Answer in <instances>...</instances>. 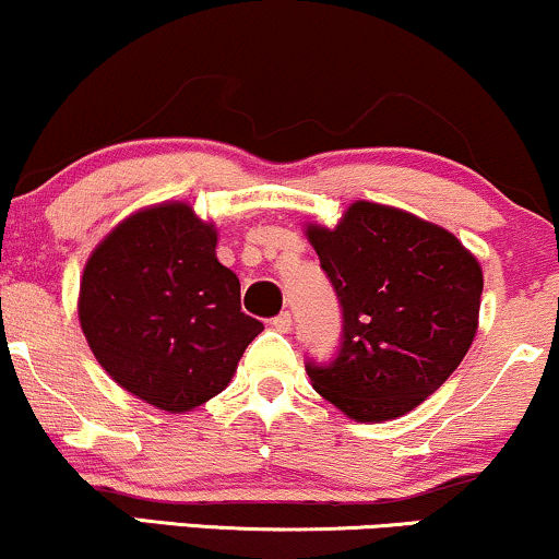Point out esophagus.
Instances as JSON below:
<instances>
[{"label":"esophagus","instance_id":"1","mask_svg":"<svg viewBox=\"0 0 559 559\" xmlns=\"http://www.w3.org/2000/svg\"><path fill=\"white\" fill-rule=\"evenodd\" d=\"M271 325H273L275 331H278V333H288V331H292V314H288V312H281L278 318H273Z\"/></svg>","mask_w":559,"mask_h":559}]
</instances>
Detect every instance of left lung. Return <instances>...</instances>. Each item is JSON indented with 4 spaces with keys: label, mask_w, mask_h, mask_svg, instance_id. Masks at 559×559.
Masks as SVG:
<instances>
[{
    "label": "left lung",
    "mask_w": 559,
    "mask_h": 559,
    "mask_svg": "<svg viewBox=\"0 0 559 559\" xmlns=\"http://www.w3.org/2000/svg\"><path fill=\"white\" fill-rule=\"evenodd\" d=\"M305 234L344 307V344L331 365H307L312 388L354 421L414 412L474 344L479 260L448 228L369 200Z\"/></svg>",
    "instance_id": "obj_1"
}]
</instances>
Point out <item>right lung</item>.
Wrapping results in <instances>:
<instances>
[{"label":"right lung","mask_w":559,"mask_h":559,"mask_svg":"<svg viewBox=\"0 0 559 559\" xmlns=\"http://www.w3.org/2000/svg\"><path fill=\"white\" fill-rule=\"evenodd\" d=\"M218 231L190 203L127 215L80 278L78 318L106 374L169 414L231 382L262 322L241 312L239 278L215 258Z\"/></svg>","instance_id":"1"}]
</instances>
